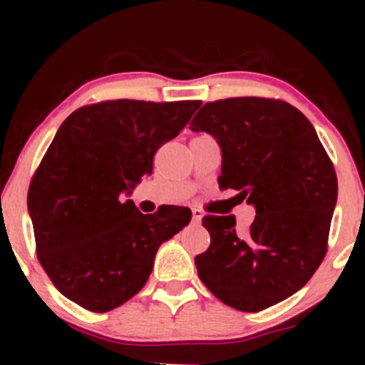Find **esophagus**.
I'll list each match as a JSON object with an SVG mask.
<instances>
[{
	"label": "esophagus",
	"mask_w": 365,
	"mask_h": 365,
	"mask_svg": "<svg viewBox=\"0 0 365 365\" xmlns=\"http://www.w3.org/2000/svg\"><path fill=\"white\" fill-rule=\"evenodd\" d=\"M192 216H194V221H197V223H199V221L202 220L204 212L200 211V209H192Z\"/></svg>",
	"instance_id": "obj_1"
}]
</instances>
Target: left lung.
<instances>
[{"instance_id": "1", "label": "left lung", "mask_w": 365, "mask_h": 365, "mask_svg": "<svg viewBox=\"0 0 365 365\" xmlns=\"http://www.w3.org/2000/svg\"><path fill=\"white\" fill-rule=\"evenodd\" d=\"M221 148V188L255 207L250 233L233 216L202 217L211 245L195 257L200 282L230 307L257 312L299 292L326 254L338 183L312 123L288 103L232 98L190 121Z\"/></svg>"}]
</instances>
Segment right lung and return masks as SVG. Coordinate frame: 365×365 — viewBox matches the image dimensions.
Returning a JSON list of instances; mask_svg holds the SVG:
<instances>
[{
  "mask_svg": "<svg viewBox=\"0 0 365 365\" xmlns=\"http://www.w3.org/2000/svg\"><path fill=\"white\" fill-rule=\"evenodd\" d=\"M200 101H106L58 128L27 195L37 257L66 299L92 312L125 304L148 282L159 245L190 223L188 207L142 215L132 194L154 153L178 135Z\"/></svg>",
  "mask_w": 365,
  "mask_h": 365,
  "instance_id": "obj_1",
  "label": "right lung"
}]
</instances>
